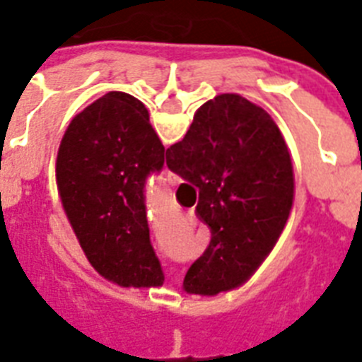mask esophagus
<instances>
[{
	"instance_id": "esophagus-1",
	"label": "esophagus",
	"mask_w": 362,
	"mask_h": 362,
	"mask_svg": "<svg viewBox=\"0 0 362 362\" xmlns=\"http://www.w3.org/2000/svg\"><path fill=\"white\" fill-rule=\"evenodd\" d=\"M167 182H169V186H176V184H180V176L169 170V173H167Z\"/></svg>"
}]
</instances>
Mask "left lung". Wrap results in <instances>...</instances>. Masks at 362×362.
<instances>
[{
	"label": "left lung",
	"instance_id": "8db88e82",
	"mask_svg": "<svg viewBox=\"0 0 362 362\" xmlns=\"http://www.w3.org/2000/svg\"><path fill=\"white\" fill-rule=\"evenodd\" d=\"M165 165V148L144 105L109 92L71 120L56 159L69 223L99 274L122 287L163 286L150 244L144 184Z\"/></svg>",
	"mask_w": 362,
	"mask_h": 362
}]
</instances>
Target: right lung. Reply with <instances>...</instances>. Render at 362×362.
Listing matches in <instances>:
<instances>
[{
	"mask_svg": "<svg viewBox=\"0 0 362 362\" xmlns=\"http://www.w3.org/2000/svg\"><path fill=\"white\" fill-rule=\"evenodd\" d=\"M165 159L199 187L195 214L212 233L184 291L218 295L242 286L274 247L293 206V165L278 125L238 93H221L195 112Z\"/></svg>",
	"mask_w": 362,
	"mask_h": 362,
	"instance_id": "obj_1",
	"label": "right lung"
}]
</instances>
